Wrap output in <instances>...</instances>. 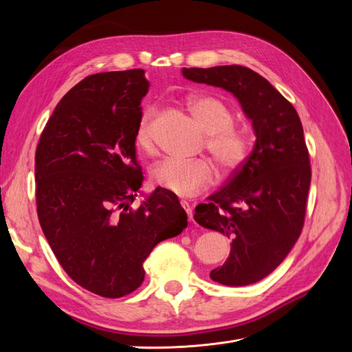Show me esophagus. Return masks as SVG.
I'll list each match as a JSON object with an SVG mask.
<instances>
[{
    "label": "esophagus",
    "mask_w": 352,
    "mask_h": 352,
    "mask_svg": "<svg viewBox=\"0 0 352 352\" xmlns=\"http://www.w3.org/2000/svg\"><path fill=\"white\" fill-rule=\"evenodd\" d=\"M180 204H182L184 210L186 211V214H188L189 221H192V220H194V216H192V206H190L189 202H186V201H182V202H180Z\"/></svg>",
    "instance_id": "34e87169"
}]
</instances>
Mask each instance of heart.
Masks as SVG:
<instances>
[{"instance_id": "heart-1", "label": "heart", "mask_w": 352, "mask_h": 352, "mask_svg": "<svg viewBox=\"0 0 352 352\" xmlns=\"http://www.w3.org/2000/svg\"><path fill=\"white\" fill-rule=\"evenodd\" d=\"M188 107L206 132L204 146L225 173L238 170L250 155V138L233 127V113L216 97L197 95L188 101ZM157 110L146 109L135 132L136 145L150 151L154 146V124ZM216 168L208 160L164 158L151 168L153 182L177 197H195L216 182Z\"/></svg>"}]
</instances>
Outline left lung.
Listing matches in <instances>:
<instances>
[{
  "mask_svg": "<svg viewBox=\"0 0 352 352\" xmlns=\"http://www.w3.org/2000/svg\"><path fill=\"white\" fill-rule=\"evenodd\" d=\"M182 74L232 92L252 122V153L225 186L197 206L194 219L232 238L228 260L210 278L228 286L255 283L285 260L304 226L311 166L300 116L248 67H184Z\"/></svg>",
  "mask_w": 352,
  "mask_h": 352,
  "instance_id": "left-lung-1",
  "label": "left lung"
}]
</instances>
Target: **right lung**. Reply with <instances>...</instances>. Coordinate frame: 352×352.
I'll return each mask as SVG.
<instances>
[{
    "label": "right lung",
    "instance_id": "right-lung-1",
    "mask_svg": "<svg viewBox=\"0 0 352 352\" xmlns=\"http://www.w3.org/2000/svg\"><path fill=\"white\" fill-rule=\"evenodd\" d=\"M142 69L87 76L61 98L35 153L36 211L61 267L92 294L120 298L144 282L158 242L177 236L188 216L177 197L142 185L135 132L150 82Z\"/></svg>",
    "mask_w": 352,
    "mask_h": 352
}]
</instances>
